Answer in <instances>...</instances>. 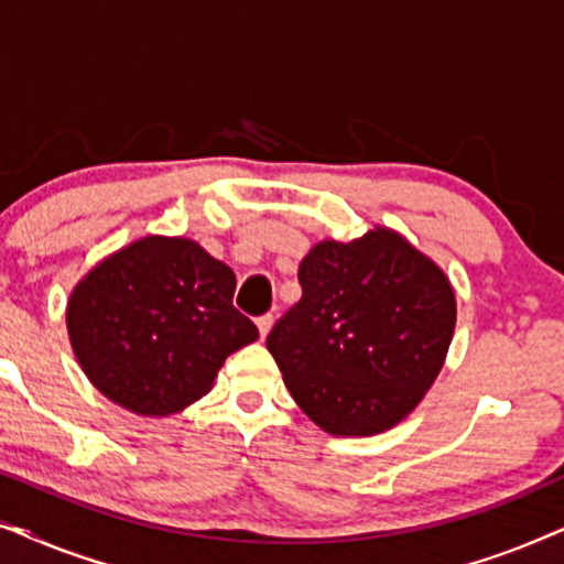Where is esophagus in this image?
I'll return each mask as SVG.
<instances>
[{
    "mask_svg": "<svg viewBox=\"0 0 564 564\" xmlns=\"http://www.w3.org/2000/svg\"><path fill=\"white\" fill-rule=\"evenodd\" d=\"M272 323H274V315H272V313L259 315V318H257V326H259V334H261V338H264V336L269 334V328H272Z\"/></svg>",
    "mask_w": 564,
    "mask_h": 564,
    "instance_id": "obj_1",
    "label": "esophagus"
}]
</instances>
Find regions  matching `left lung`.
<instances>
[{
    "instance_id": "8db88e82",
    "label": "left lung",
    "mask_w": 564,
    "mask_h": 564,
    "mask_svg": "<svg viewBox=\"0 0 564 564\" xmlns=\"http://www.w3.org/2000/svg\"><path fill=\"white\" fill-rule=\"evenodd\" d=\"M297 280L303 297L267 336L290 395L334 436L392 429L426 395L452 344L446 274L395 230L375 228L315 243Z\"/></svg>"
}]
</instances>
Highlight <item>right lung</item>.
I'll use <instances>...</instances> for the list:
<instances>
[{
    "mask_svg": "<svg viewBox=\"0 0 564 564\" xmlns=\"http://www.w3.org/2000/svg\"><path fill=\"white\" fill-rule=\"evenodd\" d=\"M234 269L189 238L145 236L76 284L66 307L89 382L138 415H169L210 392L259 330L234 307Z\"/></svg>",
    "mask_w": 564,
    "mask_h": 564,
    "instance_id": "add662e5",
    "label": "right lung"
}]
</instances>
